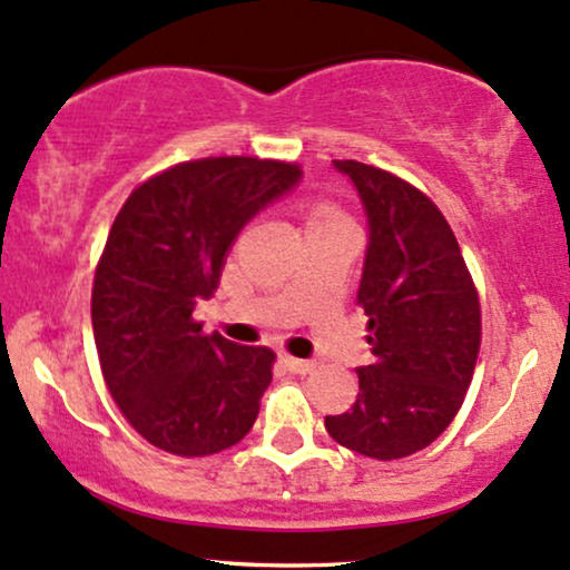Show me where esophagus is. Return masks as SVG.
I'll return each instance as SVG.
<instances>
[{
    "label": "esophagus",
    "mask_w": 570,
    "mask_h": 570,
    "mask_svg": "<svg viewBox=\"0 0 570 570\" xmlns=\"http://www.w3.org/2000/svg\"><path fill=\"white\" fill-rule=\"evenodd\" d=\"M284 363L286 368H289L292 374H311L315 368L313 361H305V358H294V355H284Z\"/></svg>",
    "instance_id": "34e87169"
}]
</instances>
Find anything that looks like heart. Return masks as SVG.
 Masks as SVG:
<instances>
[{
	"instance_id": "heart-1",
	"label": "heart",
	"mask_w": 570,
	"mask_h": 570,
	"mask_svg": "<svg viewBox=\"0 0 570 570\" xmlns=\"http://www.w3.org/2000/svg\"><path fill=\"white\" fill-rule=\"evenodd\" d=\"M340 217H345V215H342L334 204L313 202L311 207H307V228H311V225H318V223H328V219H340Z\"/></svg>"
}]
</instances>
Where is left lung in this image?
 <instances>
[{"mask_svg":"<svg viewBox=\"0 0 570 570\" xmlns=\"http://www.w3.org/2000/svg\"><path fill=\"white\" fill-rule=\"evenodd\" d=\"M368 217L358 303L374 363L358 368L351 411L326 416L345 449L393 462L428 449L454 422L481 351V299L462 249L433 198L387 169L353 159Z\"/></svg>","mask_w":570,"mask_h":570,"instance_id":"1","label":"left lung"}]
</instances>
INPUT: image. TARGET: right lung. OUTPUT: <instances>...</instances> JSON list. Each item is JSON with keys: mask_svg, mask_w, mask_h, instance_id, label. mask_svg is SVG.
Returning <instances> with one entry per match:
<instances>
[{"mask_svg": "<svg viewBox=\"0 0 570 570\" xmlns=\"http://www.w3.org/2000/svg\"><path fill=\"white\" fill-rule=\"evenodd\" d=\"M303 169L257 156H207L148 177L116 215L95 267L92 332L125 420L175 456H209L249 433L276 353L204 334L233 238Z\"/></svg>", "mask_w": 570, "mask_h": 570, "instance_id": "add662e5", "label": "right lung"}]
</instances>
